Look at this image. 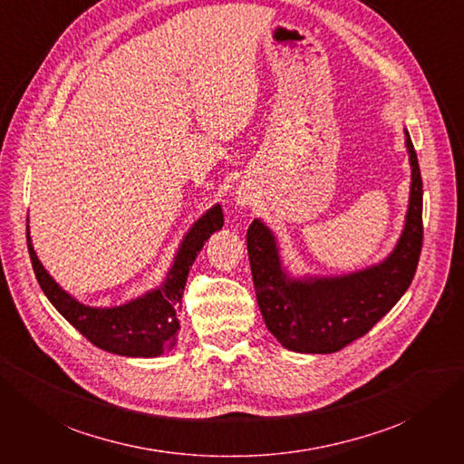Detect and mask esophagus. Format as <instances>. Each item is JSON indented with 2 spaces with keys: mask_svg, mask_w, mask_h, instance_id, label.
<instances>
[{
  "mask_svg": "<svg viewBox=\"0 0 464 464\" xmlns=\"http://www.w3.org/2000/svg\"><path fill=\"white\" fill-rule=\"evenodd\" d=\"M237 203H242V205H247V198H240V199H237Z\"/></svg>",
  "mask_w": 464,
  "mask_h": 464,
  "instance_id": "34e87169",
  "label": "esophagus"
}]
</instances>
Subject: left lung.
Masks as SVG:
<instances>
[{
	"instance_id": "8db88e82",
	"label": "left lung",
	"mask_w": 464,
	"mask_h": 464,
	"mask_svg": "<svg viewBox=\"0 0 464 464\" xmlns=\"http://www.w3.org/2000/svg\"><path fill=\"white\" fill-rule=\"evenodd\" d=\"M412 186L395 251L375 266L334 278H290L275 236L261 220L247 228V256L265 325L294 353L331 354L366 334L411 286L424 240L422 176L409 131Z\"/></svg>"
}]
</instances>
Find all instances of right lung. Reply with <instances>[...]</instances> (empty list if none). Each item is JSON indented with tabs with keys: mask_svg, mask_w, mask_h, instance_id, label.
Segmentation results:
<instances>
[{
	"mask_svg": "<svg viewBox=\"0 0 464 464\" xmlns=\"http://www.w3.org/2000/svg\"><path fill=\"white\" fill-rule=\"evenodd\" d=\"M222 224V208L215 205L193 224V228L184 237L172 269L160 288L145 294L143 298L108 307V310L82 305L53 283L34 254L29 227H26V244H29L31 263L42 292L87 341L111 354L154 358L176 344L179 331L178 310L184 296L189 266L210 234L220 230Z\"/></svg>",
	"mask_w": 464,
	"mask_h": 464,
	"instance_id": "add662e5",
	"label": "right lung"
}]
</instances>
